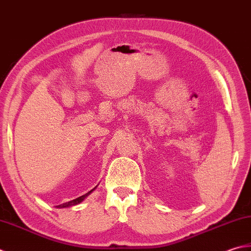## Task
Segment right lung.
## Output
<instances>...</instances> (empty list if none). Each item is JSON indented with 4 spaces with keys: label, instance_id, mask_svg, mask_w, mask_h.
Wrapping results in <instances>:
<instances>
[{
    "label": "right lung",
    "instance_id": "obj_1",
    "mask_svg": "<svg viewBox=\"0 0 251 251\" xmlns=\"http://www.w3.org/2000/svg\"><path fill=\"white\" fill-rule=\"evenodd\" d=\"M95 190V187L93 188V190H91L89 193H86V194H84V195H82V196H80V197H78V198H75V199H74V201H68V202H65V203H61V204H59V206H56L57 208H66V207H71V206H75V204H78V203H80L81 201H84V198L85 197H88L90 194L93 192Z\"/></svg>",
    "mask_w": 251,
    "mask_h": 251
}]
</instances>
